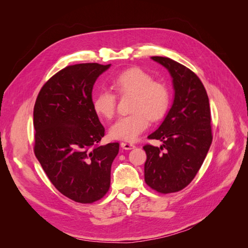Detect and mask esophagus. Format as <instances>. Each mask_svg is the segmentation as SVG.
<instances>
[{
  "mask_svg": "<svg viewBox=\"0 0 248 248\" xmlns=\"http://www.w3.org/2000/svg\"><path fill=\"white\" fill-rule=\"evenodd\" d=\"M121 147L125 150H131V149H134L136 148V146H134L133 144H130V142H121Z\"/></svg>",
  "mask_w": 248,
  "mask_h": 248,
  "instance_id": "1",
  "label": "esophagus"
}]
</instances>
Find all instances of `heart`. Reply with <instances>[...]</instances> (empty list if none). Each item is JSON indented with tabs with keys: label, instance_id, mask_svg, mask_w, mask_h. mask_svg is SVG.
I'll return each mask as SVG.
<instances>
[{
	"label": "heart",
	"instance_id": "obj_1",
	"mask_svg": "<svg viewBox=\"0 0 248 248\" xmlns=\"http://www.w3.org/2000/svg\"><path fill=\"white\" fill-rule=\"evenodd\" d=\"M118 95H132L131 114L119 118L109 129V136L115 140H136L149 126L150 119L159 120L168 110L170 93L167 86L153 80L151 74L139 67L127 68L109 81ZM117 98L114 93L101 90L93 99V108L97 115L111 119L116 112Z\"/></svg>",
	"mask_w": 248,
	"mask_h": 248
}]
</instances>
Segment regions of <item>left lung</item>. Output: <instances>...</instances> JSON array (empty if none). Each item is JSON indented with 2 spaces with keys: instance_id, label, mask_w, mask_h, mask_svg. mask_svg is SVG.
<instances>
[{
  "instance_id": "obj_1",
  "label": "left lung",
  "mask_w": 248,
  "mask_h": 248,
  "mask_svg": "<svg viewBox=\"0 0 248 248\" xmlns=\"http://www.w3.org/2000/svg\"><path fill=\"white\" fill-rule=\"evenodd\" d=\"M151 59L169 70L175 96L163 122L148 137L162 145L142 147L145 181L157 192H177L196 177L211 146L209 98L201 79L187 67L166 57Z\"/></svg>"
}]
</instances>
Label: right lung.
Segmentation results:
<instances>
[{"label": "right lung", "mask_w": 248, "mask_h": 248, "mask_svg": "<svg viewBox=\"0 0 248 248\" xmlns=\"http://www.w3.org/2000/svg\"><path fill=\"white\" fill-rule=\"evenodd\" d=\"M109 66L65 67L44 84L34 107L35 156L52 185L81 204L106 196L119 152V142L99 145L104 127L92 100L96 79Z\"/></svg>", "instance_id": "right-lung-1"}]
</instances>
